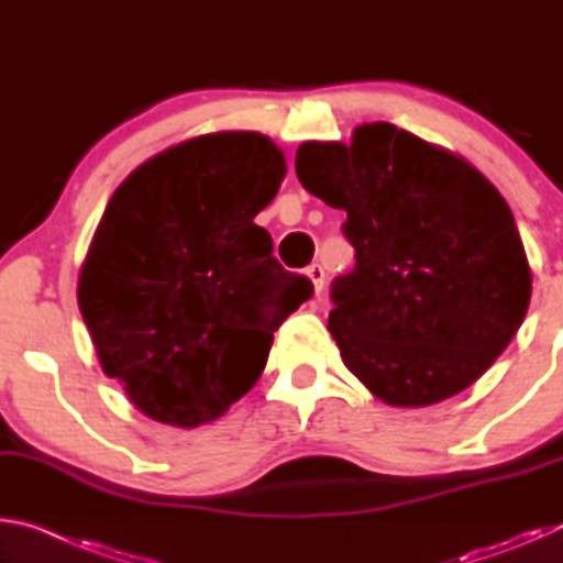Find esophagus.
Listing matches in <instances>:
<instances>
[{
    "mask_svg": "<svg viewBox=\"0 0 563 563\" xmlns=\"http://www.w3.org/2000/svg\"><path fill=\"white\" fill-rule=\"evenodd\" d=\"M305 275L312 280V288H316V292H320L322 288H325V271H322L320 263H312L305 268Z\"/></svg>",
    "mask_w": 563,
    "mask_h": 563,
    "instance_id": "34e87169",
    "label": "esophagus"
}]
</instances>
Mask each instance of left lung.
I'll list each match as a JSON object with an SVG mask.
<instances>
[{
    "instance_id": "8db88e82",
    "label": "left lung",
    "mask_w": 563,
    "mask_h": 563,
    "mask_svg": "<svg viewBox=\"0 0 563 563\" xmlns=\"http://www.w3.org/2000/svg\"><path fill=\"white\" fill-rule=\"evenodd\" d=\"M302 188L347 221L355 268L332 283L328 330L342 362L395 407L476 383L521 328L531 271L507 201L464 158L393 123L352 144L308 141Z\"/></svg>"
}]
</instances>
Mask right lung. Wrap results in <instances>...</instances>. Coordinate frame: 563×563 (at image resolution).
<instances>
[{
	"label": "right lung",
	"mask_w": 563,
	"mask_h": 563,
	"mask_svg": "<svg viewBox=\"0 0 563 563\" xmlns=\"http://www.w3.org/2000/svg\"><path fill=\"white\" fill-rule=\"evenodd\" d=\"M283 176L268 136L223 131L148 158L111 196L76 295L103 373L156 422L221 417L312 295L253 223Z\"/></svg>",
	"instance_id": "obj_1"
}]
</instances>
